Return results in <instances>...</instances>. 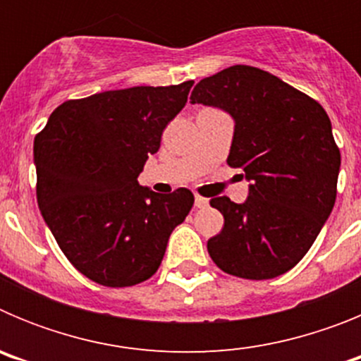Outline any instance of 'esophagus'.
Returning <instances> with one entry per match:
<instances>
[{
  "label": "esophagus",
  "mask_w": 361,
  "mask_h": 361,
  "mask_svg": "<svg viewBox=\"0 0 361 361\" xmlns=\"http://www.w3.org/2000/svg\"><path fill=\"white\" fill-rule=\"evenodd\" d=\"M195 206L197 208H206V206H208V199H206V197H200V195H195Z\"/></svg>",
  "instance_id": "esophagus-1"
}]
</instances>
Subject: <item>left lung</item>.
Here are the masks:
<instances>
[{"mask_svg": "<svg viewBox=\"0 0 361 361\" xmlns=\"http://www.w3.org/2000/svg\"><path fill=\"white\" fill-rule=\"evenodd\" d=\"M191 103L235 119L228 155L250 178V197L209 200L224 228L208 240L216 267L247 280L283 275L304 258L336 200L340 149L318 101L257 66L235 65L204 78Z\"/></svg>", "mask_w": 361, "mask_h": 361, "instance_id": "left-lung-1", "label": "left lung"}]
</instances>
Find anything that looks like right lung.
Listing matches in <instances>:
<instances>
[{"label": "right lung", "mask_w": 361, "mask_h": 361, "mask_svg": "<svg viewBox=\"0 0 361 361\" xmlns=\"http://www.w3.org/2000/svg\"><path fill=\"white\" fill-rule=\"evenodd\" d=\"M191 86H133L68 99L34 139L41 215L86 279L106 288L148 280L190 213V190L161 197L137 177Z\"/></svg>", "instance_id": "right-lung-1"}]
</instances>
